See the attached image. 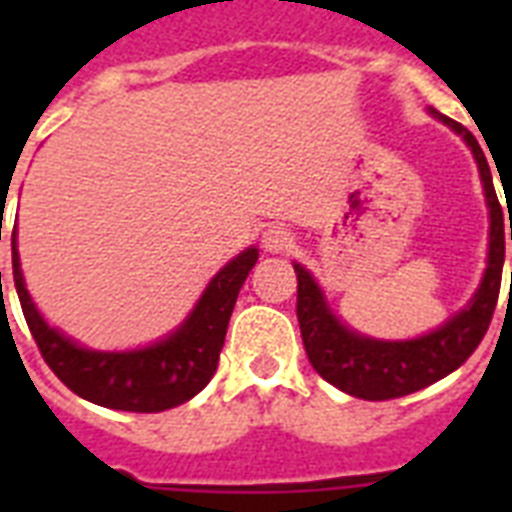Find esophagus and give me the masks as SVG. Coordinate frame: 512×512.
<instances>
[{"label":"esophagus","instance_id":"esophagus-1","mask_svg":"<svg viewBox=\"0 0 512 512\" xmlns=\"http://www.w3.org/2000/svg\"><path fill=\"white\" fill-rule=\"evenodd\" d=\"M295 244V236L287 231V228H268L263 236V247L273 255H279V252H287L289 247Z\"/></svg>","mask_w":512,"mask_h":512}]
</instances>
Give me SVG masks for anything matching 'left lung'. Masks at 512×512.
I'll return each mask as SVG.
<instances>
[{
	"mask_svg": "<svg viewBox=\"0 0 512 512\" xmlns=\"http://www.w3.org/2000/svg\"><path fill=\"white\" fill-rule=\"evenodd\" d=\"M449 124L457 135L465 138L481 172L486 207H489V260L484 279L465 308L446 321L444 327L433 329L417 340H372L348 329L329 311L324 292L303 265H295L297 273V321L303 335L305 353L316 372L340 388L348 396L364 401H388V398L409 396L433 382L444 380L457 366L470 358V353L484 340L492 324L497 297H500L502 265H505V239L512 241V223L508 228L502 217L500 199L494 191L492 170L486 162L478 140L460 122L449 116L430 111ZM512 281V273H510Z\"/></svg>",
	"mask_w": 512,
	"mask_h": 512,
	"instance_id": "1",
	"label": "left lung"
}]
</instances>
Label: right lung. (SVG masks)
Listing matches in <instances>:
<instances>
[{"label":"right lung","mask_w":512,"mask_h":512,"mask_svg":"<svg viewBox=\"0 0 512 512\" xmlns=\"http://www.w3.org/2000/svg\"><path fill=\"white\" fill-rule=\"evenodd\" d=\"M255 263V247L233 257L209 281L191 316L170 337L148 348L106 353V350H87L76 345L42 319L23 284L18 249H15V228H12V279L39 353L52 372L58 374V380L74 390L76 396L122 412H164L191 401L212 380L233 305Z\"/></svg>","instance_id":"obj_1"}]
</instances>
